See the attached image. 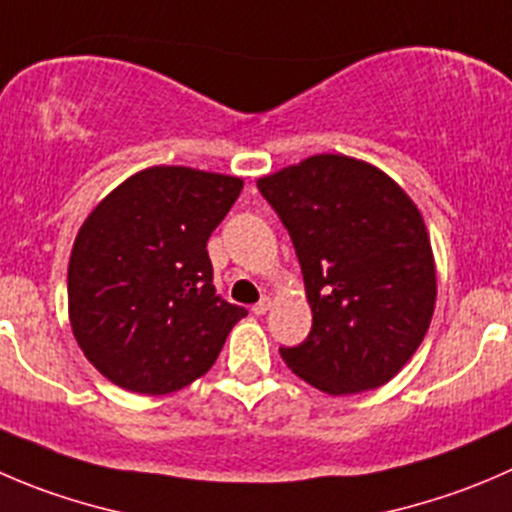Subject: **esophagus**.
Masks as SVG:
<instances>
[{
	"label": "esophagus",
	"mask_w": 512,
	"mask_h": 512,
	"mask_svg": "<svg viewBox=\"0 0 512 512\" xmlns=\"http://www.w3.org/2000/svg\"><path fill=\"white\" fill-rule=\"evenodd\" d=\"M267 310H270V297H262L260 302H255V305H252V315H265Z\"/></svg>",
	"instance_id": "1"
}]
</instances>
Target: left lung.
<instances>
[{"instance_id": "left-lung-1", "label": "left lung", "mask_w": 512, "mask_h": 512, "mask_svg": "<svg viewBox=\"0 0 512 512\" xmlns=\"http://www.w3.org/2000/svg\"><path fill=\"white\" fill-rule=\"evenodd\" d=\"M302 267L312 330L280 347L295 375L327 395L380 388L413 357L435 310L423 215L385 172L315 155L257 180Z\"/></svg>"}]
</instances>
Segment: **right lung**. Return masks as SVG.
<instances>
[{
	"label": "right lung",
	"instance_id": "obj_1",
	"mask_svg": "<svg viewBox=\"0 0 512 512\" xmlns=\"http://www.w3.org/2000/svg\"><path fill=\"white\" fill-rule=\"evenodd\" d=\"M240 192V177L150 167L84 220L69 257V322L114 385L167 395L215 365L247 310L215 292L207 240Z\"/></svg>",
	"mask_w": 512,
	"mask_h": 512
}]
</instances>
